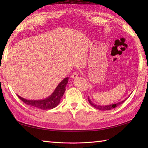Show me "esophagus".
<instances>
[{"label":"esophagus","instance_id":"esophagus-1","mask_svg":"<svg viewBox=\"0 0 148 148\" xmlns=\"http://www.w3.org/2000/svg\"><path fill=\"white\" fill-rule=\"evenodd\" d=\"M78 76V73L77 72H73L71 75V78L72 79H76V78Z\"/></svg>","mask_w":148,"mask_h":148}]
</instances>
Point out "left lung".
I'll return each mask as SVG.
<instances>
[{
  "label": "left lung",
  "mask_w": 148,
  "mask_h": 148,
  "mask_svg": "<svg viewBox=\"0 0 148 148\" xmlns=\"http://www.w3.org/2000/svg\"><path fill=\"white\" fill-rule=\"evenodd\" d=\"M126 99H125L124 100H123V101H121L120 102H118L117 103H114V104H112V105L111 104V105L103 106H99V105L95 104V103H93L92 101H91L90 98H89V97H88V102L90 103V105L92 106L93 107H94V108L100 110V111H108V110H111V109H114V108H116V107H118V106L121 104V103H123L125 101V100H126Z\"/></svg>",
  "instance_id": "1"
}]
</instances>
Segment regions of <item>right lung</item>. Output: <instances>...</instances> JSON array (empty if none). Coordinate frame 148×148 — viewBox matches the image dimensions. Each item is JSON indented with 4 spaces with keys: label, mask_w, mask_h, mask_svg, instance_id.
Returning a JSON list of instances; mask_svg holds the SVG:
<instances>
[{
    "label": "right lung",
    "mask_w": 148,
    "mask_h": 148,
    "mask_svg": "<svg viewBox=\"0 0 148 148\" xmlns=\"http://www.w3.org/2000/svg\"><path fill=\"white\" fill-rule=\"evenodd\" d=\"M69 77H65V79L61 81L57 87L56 88L54 92L48 98L39 100H30L22 98L20 96L18 95V98L21 100L25 103L27 105L33 106L34 108L40 109L42 110H48L55 108L57 106L62 96L64 95L65 91V86L68 83Z\"/></svg>",
    "instance_id": "add662e5"
}]
</instances>
